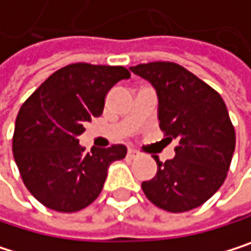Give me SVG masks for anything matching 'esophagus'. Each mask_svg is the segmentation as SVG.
Returning a JSON list of instances; mask_svg holds the SVG:
<instances>
[{
    "mask_svg": "<svg viewBox=\"0 0 251 251\" xmlns=\"http://www.w3.org/2000/svg\"><path fill=\"white\" fill-rule=\"evenodd\" d=\"M127 155L130 156V158H134V156H137V155H139V152H137V151H134V149H128V151H127Z\"/></svg>",
    "mask_w": 251,
    "mask_h": 251,
    "instance_id": "esophagus-1",
    "label": "esophagus"
}]
</instances>
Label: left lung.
<instances>
[{"mask_svg":"<svg viewBox=\"0 0 251 251\" xmlns=\"http://www.w3.org/2000/svg\"><path fill=\"white\" fill-rule=\"evenodd\" d=\"M148 79L158 96L160 128L177 140L175 158L160 161L142 183L146 198L166 211L182 213L204 204L226 179L235 149V130L221 95L173 62L130 68Z\"/></svg>","mask_w":251,"mask_h":251,"instance_id":"left-lung-1","label":"left lung"}]
</instances>
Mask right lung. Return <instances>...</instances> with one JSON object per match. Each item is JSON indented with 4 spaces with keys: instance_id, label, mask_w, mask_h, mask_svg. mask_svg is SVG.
Instances as JSON below:
<instances>
[{
    "instance_id": "right-lung-1",
    "label": "right lung",
    "mask_w": 251,
    "mask_h": 251,
    "mask_svg": "<svg viewBox=\"0 0 251 251\" xmlns=\"http://www.w3.org/2000/svg\"><path fill=\"white\" fill-rule=\"evenodd\" d=\"M127 78L124 66L72 63L51 74L20 106L13 155L25 186L43 205L74 213L102 192L109 164L123 160L127 148H93L88 153L78 136L102 115L108 91Z\"/></svg>"
}]
</instances>
